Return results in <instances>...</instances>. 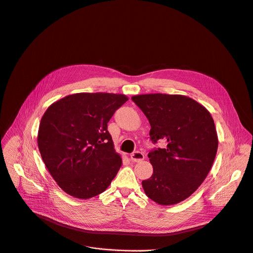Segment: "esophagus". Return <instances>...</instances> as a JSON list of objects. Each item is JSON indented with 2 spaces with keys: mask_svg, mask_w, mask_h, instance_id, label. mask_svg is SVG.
<instances>
[{
  "mask_svg": "<svg viewBox=\"0 0 253 253\" xmlns=\"http://www.w3.org/2000/svg\"><path fill=\"white\" fill-rule=\"evenodd\" d=\"M144 154L143 153H141V152H134V153H132L131 155H130V159H131V161H133V162H141V161H143L144 160Z\"/></svg>",
  "mask_w": 253,
  "mask_h": 253,
  "instance_id": "34e87169",
  "label": "esophagus"
}]
</instances>
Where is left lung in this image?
I'll use <instances>...</instances> for the list:
<instances>
[{"mask_svg": "<svg viewBox=\"0 0 253 253\" xmlns=\"http://www.w3.org/2000/svg\"><path fill=\"white\" fill-rule=\"evenodd\" d=\"M132 100L149 120L151 140L167 143L148 154L153 174L142 182L144 192L161 206L179 204L211 169L218 147L213 119L205 106L185 95L151 93Z\"/></svg>", "mask_w": 253, "mask_h": 253, "instance_id": "obj_1", "label": "left lung"}]
</instances>
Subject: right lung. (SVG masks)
<instances>
[{
  "label": "right lung",
  "mask_w": 253,
  "mask_h": 253,
  "mask_svg": "<svg viewBox=\"0 0 253 253\" xmlns=\"http://www.w3.org/2000/svg\"><path fill=\"white\" fill-rule=\"evenodd\" d=\"M128 97L81 92L53 102L42 117L38 145L53 180L67 195L87 200L103 193L122 165L107 123Z\"/></svg>",
  "instance_id": "obj_1"
}]
</instances>
